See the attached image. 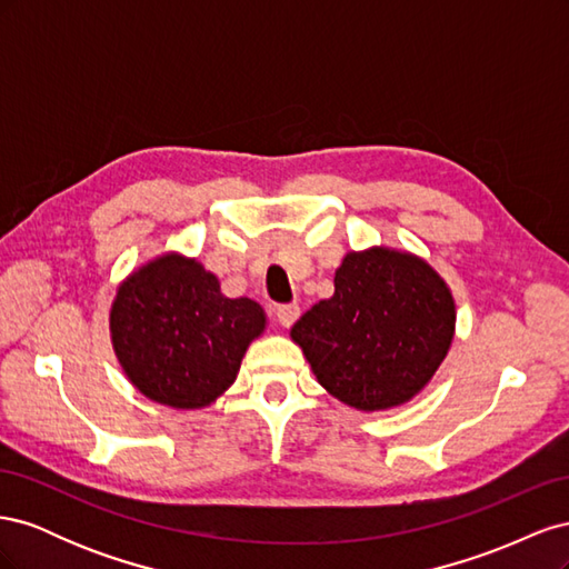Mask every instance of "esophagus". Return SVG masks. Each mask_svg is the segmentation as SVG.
<instances>
[{
  "instance_id": "esophagus-1",
  "label": "esophagus",
  "mask_w": 569,
  "mask_h": 569,
  "mask_svg": "<svg viewBox=\"0 0 569 569\" xmlns=\"http://www.w3.org/2000/svg\"><path fill=\"white\" fill-rule=\"evenodd\" d=\"M274 316H278V320H280V325H282V327H291V325H295V322L299 320V316H301V308H299L297 303L278 306V311H274Z\"/></svg>"
}]
</instances>
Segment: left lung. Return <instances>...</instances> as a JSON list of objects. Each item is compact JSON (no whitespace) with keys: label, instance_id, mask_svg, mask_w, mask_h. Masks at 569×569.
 <instances>
[{"label":"left lung","instance_id":"left-lung-1","mask_svg":"<svg viewBox=\"0 0 569 569\" xmlns=\"http://www.w3.org/2000/svg\"><path fill=\"white\" fill-rule=\"evenodd\" d=\"M456 335L449 284L425 258L389 247L349 251L335 295L291 327L316 380L356 410L408 403L432 380Z\"/></svg>","mask_w":569,"mask_h":569}]
</instances>
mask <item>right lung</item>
I'll return each mask as SVG.
<instances>
[{"label": "right lung", "mask_w": 569, "mask_h": 569, "mask_svg": "<svg viewBox=\"0 0 569 569\" xmlns=\"http://www.w3.org/2000/svg\"><path fill=\"white\" fill-rule=\"evenodd\" d=\"M109 330L140 393L197 410L232 387L249 343L266 330V311L244 297L228 299L197 258L168 251L118 284Z\"/></svg>", "instance_id": "add662e5"}]
</instances>
